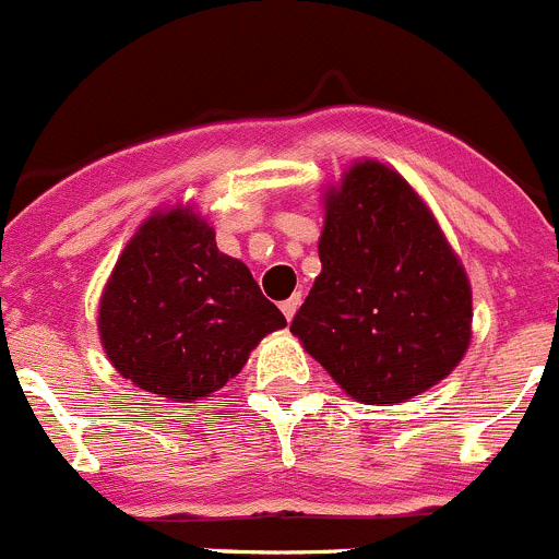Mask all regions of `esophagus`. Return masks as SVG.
I'll return each mask as SVG.
<instances>
[{
	"mask_svg": "<svg viewBox=\"0 0 559 559\" xmlns=\"http://www.w3.org/2000/svg\"><path fill=\"white\" fill-rule=\"evenodd\" d=\"M300 300H304V295H300V292H295V295L286 297L284 304H281V311H284V317L289 322H292V317H295V311L300 309Z\"/></svg>",
	"mask_w": 559,
	"mask_h": 559,
	"instance_id": "1",
	"label": "esophagus"
}]
</instances>
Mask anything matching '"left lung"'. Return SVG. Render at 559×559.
Here are the masks:
<instances>
[{"mask_svg":"<svg viewBox=\"0 0 559 559\" xmlns=\"http://www.w3.org/2000/svg\"><path fill=\"white\" fill-rule=\"evenodd\" d=\"M322 273L292 333L353 400L403 403L463 358L472 289L430 209L380 162H358L325 201Z\"/></svg>","mask_w":559,"mask_h":559,"instance_id":"obj_1","label":"left lung"}]
</instances>
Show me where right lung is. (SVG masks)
I'll return each instance as SVG.
<instances>
[{
	"mask_svg": "<svg viewBox=\"0 0 559 559\" xmlns=\"http://www.w3.org/2000/svg\"><path fill=\"white\" fill-rule=\"evenodd\" d=\"M286 320L206 221L174 209L140 226L109 275L98 333L123 378L190 403L223 389Z\"/></svg>",
	"mask_w": 559,
	"mask_h": 559,
	"instance_id": "right-lung-1",
	"label": "right lung"
}]
</instances>
